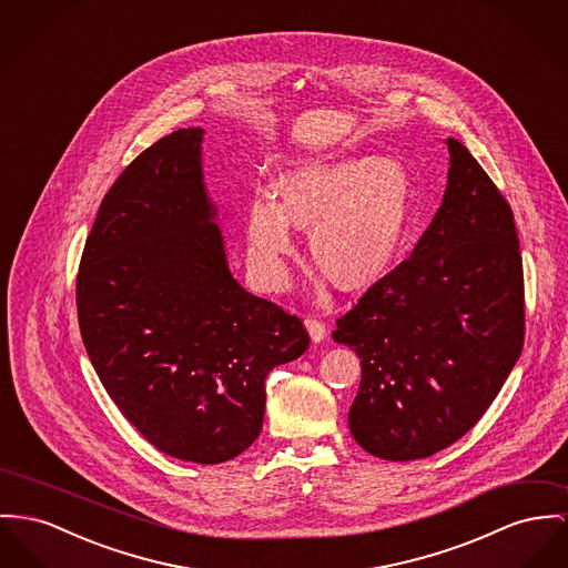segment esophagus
Returning <instances> with one entry per match:
<instances>
[{"label": "esophagus", "instance_id": "1", "mask_svg": "<svg viewBox=\"0 0 568 568\" xmlns=\"http://www.w3.org/2000/svg\"><path fill=\"white\" fill-rule=\"evenodd\" d=\"M305 329H307L310 338L314 342L327 338V325L323 321H318L316 316H305Z\"/></svg>", "mask_w": 568, "mask_h": 568}]
</instances>
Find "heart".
<instances>
[{"instance_id":"b5f03b06","label":"heart","mask_w":568,"mask_h":568,"mask_svg":"<svg viewBox=\"0 0 568 568\" xmlns=\"http://www.w3.org/2000/svg\"><path fill=\"white\" fill-rule=\"evenodd\" d=\"M416 220V181L383 156H342L305 163L280 179V200L254 197L247 256L266 284L284 277L293 224L312 226L310 250L321 271L342 286H364L400 258Z\"/></svg>"}]
</instances>
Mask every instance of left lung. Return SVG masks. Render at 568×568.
Returning <instances> with one entry per match:
<instances>
[{
	"mask_svg": "<svg viewBox=\"0 0 568 568\" xmlns=\"http://www.w3.org/2000/svg\"><path fill=\"white\" fill-rule=\"evenodd\" d=\"M412 256L336 321L362 381L353 439L385 460L448 448L489 409L524 346V271L508 202L458 140Z\"/></svg>",
	"mask_w": 568,
	"mask_h": 568,
	"instance_id": "1",
	"label": "left lung"
}]
</instances>
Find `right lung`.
Wrapping results in <instances>:
<instances>
[{"label":"right lung","mask_w":568,"mask_h":568,"mask_svg":"<svg viewBox=\"0 0 568 568\" xmlns=\"http://www.w3.org/2000/svg\"><path fill=\"white\" fill-rule=\"evenodd\" d=\"M202 140L179 129L118 176L83 247L77 314L122 416L156 450L215 465L256 442L266 375L310 336L232 277Z\"/></svg>","instance_id":"1"}]
</instances>
